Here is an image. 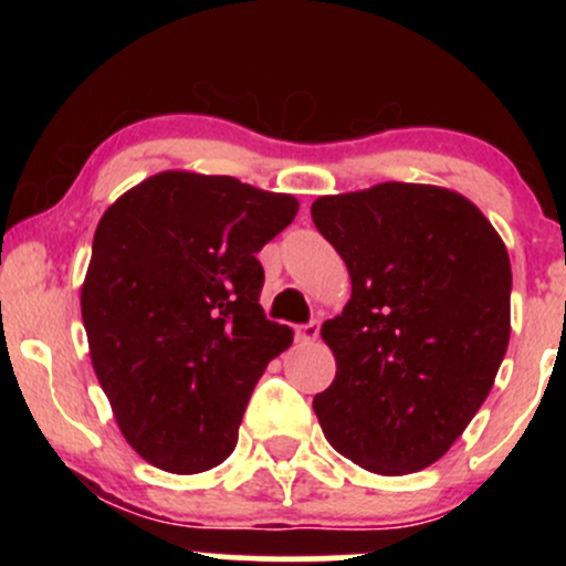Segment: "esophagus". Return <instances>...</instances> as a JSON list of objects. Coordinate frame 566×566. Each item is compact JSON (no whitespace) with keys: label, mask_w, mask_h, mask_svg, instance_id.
<instances>
[{"label":"esophagus","mask_w":566,"mask_h":566,"mask_svg":"<svg viewBox=\"0 0 566 566\" xmlns=\"http://www.w3.org/2000/svg\"><path fill=\"white\" fill-rule=\"evenodd\" d=\"M295 337L301 343H314L316 337H319V322H305V324H297L295 327Z\"/></svg>","instance_id":"obj_1"}]
</instances>
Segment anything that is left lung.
Returning <instances> with one entry per match:
<instances>
[{"mask_svg":"<svg viewBox=\"0 0 566 566\" xmlns=\"http://www.w3.org/2000/svg\"><path fill=\"white\" fill-rule=\"evenodd\" d=\"M348 265L350 301L324 322L337 373L314 396L324 437L361 469L437 463L484 405L509 348L511 263L460 193L380 184L311 205Z\"/></svg>","mask_w":566,"mask_h":566,"instance_id":"8db88e82","label":"left lung"}]
</instances>
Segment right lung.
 <instances>
[{
    "instance_id": "add662e5",
    "label": "right lung",
    "mask_w": 566,
    "mask_h": 566,
    "mask_svg": "<svg viewBox=\"0 0 566 566\" xmlns=\"http://www.w3.org/2000/svg\"><path fill=\"white\" fill-rule=\"evenodd\" d=\"M297 201L229 175L159 172L97 223L82 322L101 388L135 452L170 473L233 452L252 388L292 343L265 319L258 252Z\"/></svg>"
}]
</instances>
